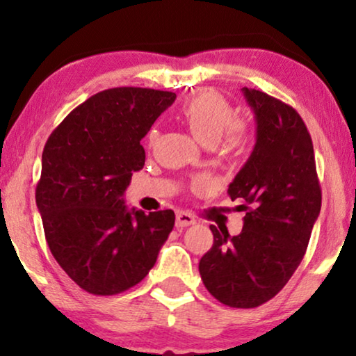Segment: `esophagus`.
Listing matches in <instances>:
<instances>
[{
  "mask_svg": "<svg viewBox=\"0 0 356 356\" xmlns=\"http://www.w3.org/2000/svg\"><path fill=\"white\" fill-rule=\"evenodd\" d=\"M194 223H196V218H194L189 212H184V211L177 212V227L178 228L194 225Z\"/></svg>",
  "mask_w": 356,
  "mask_h": 356,
  "instance_id": "34e87169",
  "label": "esophagus"
}]
</instances>
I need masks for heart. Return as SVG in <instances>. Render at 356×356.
Masks as SVG:
<instances>
[{
  "mask_svg": "<svg viewBox=\"0 0 356 356\" xmlns=\"http://www.w3.org/2000/svg\"><path fill=\"white\" fill-rule=\"evenodd\" d=\"M179 118L202 145H216L223 134L230 149H243L250 140L248 124L236 120L233 105L216 90H202L188 99L179 110ZM196 184L202 186L206 181L197 178Z\"/></svg>",
  "mask_w": 356,
  "mask_h": 356,
  "instance_id": "1",
  "label": "heart"
}]
</instances>
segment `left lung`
I'll return each mask as SVG.
<instances>
[{
	"mask_svg": "<svg viewBox=\"0 0 356 356\" xmlns=\"http://www.w3.org/2000/svg\"><path fill=\"white\" fill-rule=\"evenodd\" d=\"M241 90L254 113L256 144L228 196L245 201L246 216L236 236L211 225L213 245L199 272L220 303L256 308L284 289L303 259L321 212V186L313 140L296 110L261 90Z\"/></svg>",
	"mask_w": 356,
	"mask_h": 356,
	"instance_id": "8db88e82",
	"label": "left lung"
}]
</instances>
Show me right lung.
<instances>
[{
	"label": "right lung",
	"instance_id": "1",
	"mask_svg": "<svg viewBox=\"0 0 356 356\" xmlns=\"http://www.w3.org/2000/svg\"><path fill=\"white\" fill-rule=\"evenodd\" d=\"M175 99L173 92L143 87L102 90L47 140L35 201L48 248L92 295L139 284L173 230V211H129L123 194L144 167L140 139Z\"/></svg>",
	"mask_w": 356,
	"mask_h": 356
}]
</instances>
